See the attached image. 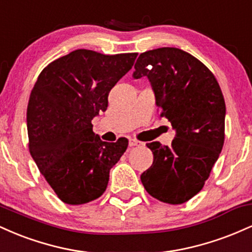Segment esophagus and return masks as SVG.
<instances>
[{
  "mask_svg": "<svg viewBox=\"0 0 252 252\" xmlns=\"http://www.w3.org/2000/svg\"><path fill=\"white\" fill-rule=\"evenodd\" d=\"M140 146H142V143H141L140 141L134 140V138H131V140L129 141V147H140Z\"/></svg>",
  "mask_w": 252,
  "mask_h": 252,
  "instance_id": "obj_1",
  "label": "esophagus"
}]
</instances>
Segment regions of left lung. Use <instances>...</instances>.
<instances>
[{"label": "left lung", "instance_id": "8db88e82", "mask_svg": "<svg viewBox=\"0 0 252 252\" xmlns=\"http://www.w3.org/2000/svg\"><path fill=\"white\" fill-rule=\"evenodd\" d=\"M148 77L161 117L175 129L172 146L147 143L154 161L144 189L166 204L189 201L204 187L225 138V100L215 74L192 54L162 47L140 54L132 77Z\"/></svg>", "mask_w": 252, "mask_h": 252}]
</instances>
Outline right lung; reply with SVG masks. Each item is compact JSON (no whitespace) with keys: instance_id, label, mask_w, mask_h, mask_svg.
<instances>
[{"instance_id":"right-lung-1","label":"right lung","mask_w":252,"mask_h":252,"mask_svg":"<svg viewBox=\"0 0 252 252\" xmlns=\"http://www.w3.org/2000/svg\"><path fill=\"white\" fill-rule=\"evenodd\" d=\"M137 53L105 56L76 50L48 63L27 108L28 148L58 198L82 205L105 192L109 173L128 140L104 142L92 118L108 108L110 90L134 65Z\"/></svg>"}]
</instances>
